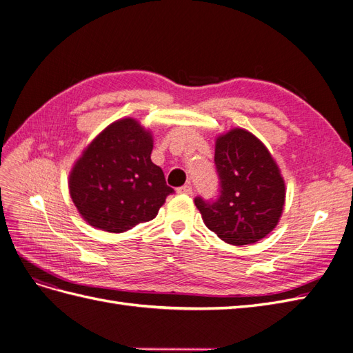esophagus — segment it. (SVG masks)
Returning a JSON list of instances; mask_svg holds the SVG:
<instances>
[{
  "label": "esophagus",
  "mask_w": 353,
  "mask_h": 353,
  "mask_svg": "<svg viewBox=\"0 0 353 353\" xmlns=\"http://www.w3.org/2000/svg\"><path fill=\"white\" fill-rule=\"evenodd\" d=\"M176 193L178 194H191V193H193V187H191V185H183V187H179L176 190Z\"/></svg>",
  "instance_id": "esophagus-1"
}]
</instances>
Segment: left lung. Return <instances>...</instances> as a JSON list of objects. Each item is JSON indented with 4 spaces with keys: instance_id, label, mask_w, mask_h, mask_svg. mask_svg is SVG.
Here are the masks:
<instances>
[{
    "instance_id": "obj_1",
    "label": "left lung",
    "mask_w": 353,
    "mask_h": 353,
    "mask_svg": "<svg viewBox=\"0 0 353 353\" xmlns=\"http://www.w3.org/2000/svg\"><path fill=\"white\" fill-rule=\"evenodd\" d=\"M215 165L218 199H194L205 225L234 245L268 236L285 201L284 179L268 148L252 132L234 128L216 138Z\"/></svg>"
}]
</instances>
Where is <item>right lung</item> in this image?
Instances as JSON below:
<instances>
[{"label": "right lung", "instance_id": "right-lung-1", "mask_svg": "<svg viewBox=\"0 0 353 353\" xmlns=\"http://www.w3.org/2000/svg\"><path fill=\"white\" fill-rule=\"evenodd\" d=\"M153 137L132 117L94 138L69 176L70 197L90 225L125 232L156 218L174 188L150 159Z\"/></svg>", "mask_w": 353, "mask_h": 353}]
</instances>
